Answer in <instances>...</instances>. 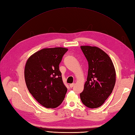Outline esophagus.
<instances>
[{
	"label": "esophagus",
	"instance_id": "1",
	"mask_svg": "<svg viewBox=\"0 0 135 135\" xmlns=\"http://www.w3.org/2000/svg\"><path fill=\"white\" fill-rule=\"evenodd\" d=\"M74 85V83H72V84H70V85H69V87H70V88H72L73 86Z\"/></svg>",
	"mask_w": 135,
	"mask_h": 135
}]
</instances>
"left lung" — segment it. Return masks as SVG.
<instances>
[{
    "label": "left lung",
    "instance_id": "obj_1",
    "mask_svg": "<svg viewBox=\"0 0 135 135\" xmlns=\"http://www.w3.org/2000/svg\"><path fill=\"white\" fill-rule=\"evenodd\" d=\"M88 62L87 81L80 97L87 107L94 109L103 105L112 93L116 80V72L109 55L95 46H81Z\"/></svg>",
    "mask_w": 135,
    "mask_h": 135
}]
</instances>
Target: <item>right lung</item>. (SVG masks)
I'll return each instance as SVG.
<instances>
[{
  "label": "right lung",
  "instance_id": "obj_1",
  "mask_svg": "<svg viewBox=\"0 0 135 135\" xmlns=\"http://www.w3.org/2000/svg\"><path fill=\"white\" fill-rule=\"evenodd\" d=\"M68 50L63 47L47 48L27 59L24 70L26 86L43 107L56 108L62 103L67 92L63 83L59 64Z\"/></svg>",
  "mask_w": 135,
  "mask_h": 135
}]
</instances>
